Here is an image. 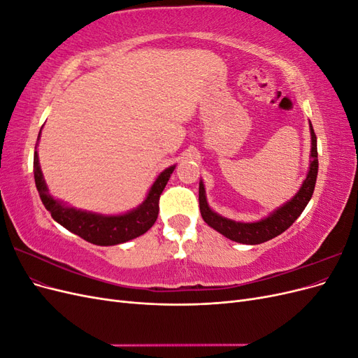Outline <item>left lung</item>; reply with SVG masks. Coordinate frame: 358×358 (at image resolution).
<instances>
[{
	"mask_svg": "<svg viewBox=\"0 0 358 358\" xmlns=\"http://www.w3.org/2000/svg\"><path fill=\"white\" fill-rule=\"evenodd\" d=\"M310 129V166L306 179L303 180L300 189L291 200L285 204L280 206L276 210H273L266 218L257 222H236L233 220L224 218V216L213 212L208 200H206V191L203 182L200 180L199 185V203H200V212L204 222L210 225L213 230L225 236L227 239L245 243V245H259L267 242L273 237L284 233L288 227L292 225L300 213L305 210L306 204L309 203L313 189H315V182L318 175V150H317V136L313 131L312 124L309 125Z\"/></svg>",
	"mask_w": 358,
	"mask_h": 358,
	"instance_id": "1",
	"label": "left lung"
}]
</instances>
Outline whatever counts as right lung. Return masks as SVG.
Listing matches in <instances>:
<instances>
[{
  "instance_id": "1",
  "label": "right lung",
  "mask_w": 358,
  "mask_h": 358,
  "mask_svg": "<svg viewBox=\"0 0 358 358\" xmlns=\"http://www.w3.org/2000/svg\"><path fill=\"white\" fill-rule=\"evenodd\" d=\"M175 167L176 166H170L159 173L154 185L148 192L146 200L138 208L122 215H101L71 208V206L53 199L49 194L45 178H43L37 150L34 152L36 187L52 218L61 224L64 229L78 234L86 242L100 246H112L136 239V237L145 234L155 224L159 212V196L164 191Z\"/></svg>"
}]
</instances>
